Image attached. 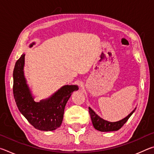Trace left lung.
Returning a JSON list of instances; mask_svg holds the SVG:
<instances>
[{
	"mask_svg": "<svg viewBox=\"0 0 154 154\" xmlns=\"http://www.w3.org/2000/svg\"><path fill=\"white\" fill-rule=\"evenodd\" d=\"M135 108L128 116H126V118L121 119V120L116 122H111L109 121L105 120L100 117H99L94 111L89 106V113L92 119V124L94 128L100 132H111V131H117L121 128L124 126V124L128 121V119L130 118V117L132 116V113H134Z\"/></svg>",
	"mask_w": 154,
	"mask_h": 154,
	"instance_id": "8db88e82",
	"label": "left lung"
}]
</instances>
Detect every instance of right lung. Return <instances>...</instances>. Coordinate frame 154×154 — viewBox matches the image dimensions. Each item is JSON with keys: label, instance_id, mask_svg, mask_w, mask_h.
<instances>
[{"label": "right lung", "instance_id": "obj_1", "mask_svg": "<svg viewBox=\"0 0 154 154\" xmlns=\"http://www.w3.org/2000/svg\"><path fill=\"white\" fill-rule=\"evenodd\" d=\"M34 44H30V48ZM24 57L23 54L17 60L13 74L15 103L21 113L35 128L52 131L61 126L67 101L79 88L76 85H64L49 98L35 102L24 76Z\"/></svg>", "mask_w": 154, "mask_h": 154}]
</instances>
